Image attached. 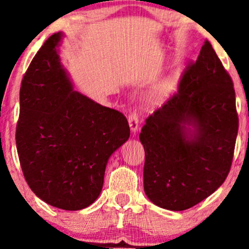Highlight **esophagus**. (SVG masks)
Segmentation results:
<instances>
[{"instance_id": "esophagus-1", "label": "esophagus", "mask_w": 249, "mask_h": 249, "mask_svg": "<svg viewBox=\"0 0 249 249\" xmlns=\"http://www.w3.org/2000/svg\"><path fill=\"white\" fill-rule=\"evenodd\" d=\"M128 125H130V128L132 132L136 133V131L138 130V123H139V117L137 110H132L128 115Z\"/></svg>"}]
</instances>
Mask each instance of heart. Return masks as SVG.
<instances>
[{"label":"heart","mask_w":249,"mask_h":249,"mask_svg":"<svg viewBox=\"0 0 249 249\" xmlns=\"http://www.w3.org/2000/svg\"><path fill=\"white\" fill-rule=\"evenodd\" d=\"M172 89H173V83L171 81H165L164 83H161V84L153 91L152 95H151L152 103H154V104L161 103L168 96V93L172 91Z\"/></svg>","instance_id":"heart-1"}]
</instances>
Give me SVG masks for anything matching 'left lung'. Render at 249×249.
<instances>
[{"mask_svg": "<svg viewBox=\"0 0 249 249\" xmlns=\"http://www.w3.org/2000/svg\"><path fill=\"white\" fill-rule=\"evenodd\" d=\"M186 124L196 128L190 137ZM238 128L233 81L206 39L177 92L147 117L139 134L147 198L184 211L215 192L232 166Z\"/></svg>", "mask_w": 249, "mask_h": 249, "instance_id": "1", "label": "left lung"}]
</instances>
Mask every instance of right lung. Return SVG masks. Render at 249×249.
Segmentation results:
<instances>
[{
    "label": "right lung",
    "instance_id": "right-lung-1",
    "mask_svg": "<svg viewBox=\"0 0 249 249\" xmlns=\"http://www.w3.org/2000/svg\"><path fill=\"white\" fill-rule=\"evenodd\" d=\"M51 35L25 71L16 147L25 181L51 206L78 211L101 193L107 162L130 137L126 117L72 91Z\"/></svg>",
    "mask_w": 249,
    "mask_h": 249
}]
</instances>
